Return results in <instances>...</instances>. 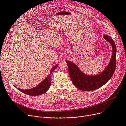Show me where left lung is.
<instances>
[{"label":"left lung","mask_w":126,"mask_h":126,"mask_svg":"<svg viewBox=\"0 0 126 126\" xmlns=\"http://www.w3.org/2000/svg\"><path fill=\"white\" fill-rule=\"evenodd\" d=\"M112 47V56L106 69L96 75L83 73L74 63L66 61L70 78L74 86L82 91L94 90L104 85L112 77L116 66V47L112 39L106 35L103 37Z\"/></svg>","instance_id":"1"}]
</instances>
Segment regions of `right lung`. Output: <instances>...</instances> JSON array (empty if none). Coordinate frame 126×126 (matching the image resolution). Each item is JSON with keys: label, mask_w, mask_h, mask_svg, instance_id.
<instances>
[{"label": "right lung", "mask_w": 126, "mask_h": 126, "mask_svg": "<svg viewBox=\"0 0 126 126\" xmlns=\"http://www.w3.org/2000/svg\"><path fill=\"white\" fill-rule=\"evenodd\" d=\"M59 64H56V65L54 66L52 69L50 71L49 74L47 77V78L38 85L35 87L34 88L29 89H21L19 88H16L18 89L20 91L30 95V96H38L42 95L44 93H45L49 88L51 84V77H50V75L54 71V70L58 66Z\"/></svg>", "instance_id": "obj_1"}]
</instances>
